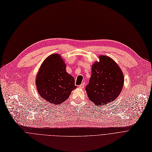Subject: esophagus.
Returning a JSON list of instances; mask_svg holds the SVG:
<instances>
[{
  "label": "esophagus",
  "instance_id": "34e87169",
  "mask_svg": "<svg viewBox=\"0 0 152 152\" xmlns=\"http://www.w3.org/2000/svg\"><path fill=\"white\" fill-rule=\"evenodd\" d=\"M84 85H85V83H84V82H83V83H82L79 86V87L80 88H83L84 87Z\"/></svg>",
  "mask_w": 152,
  "mask_h": 152
}]
</instances>
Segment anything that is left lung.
<instances>
[{"label":"left lung","instance_id":"obj_1","mask_svg":"<svg viewBox=\"0 0 152 152\" xmlns=\"http://www.w3.org/2000/svg\"><path fill=\"white\" fill-rule=\"evenodd\" d=\"M91 67V76L85 90L89 99L96 106L105 105L115 100L124 85L121 69L111 58L99 56Z\"/></svg>","mask_w":152,"mask_h":152}]
</instances>
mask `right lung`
<instances>
[{"label":"right lung","mask_w":152,"mask_h":152,"mask_svg":"<svg viewBox=\"0 0 152 152\" xmlns=\"http://www.w3.org/2000/svg\"><path fill=\"white\" fill-rule=\"evenodd\" d=\"M35 85L41 97L55 104L66 101L77 87L74 77L66 72V64L58 53L49 55L42 62Z\"/></svg>","instance_id":"obj_1"}]
</instances>
